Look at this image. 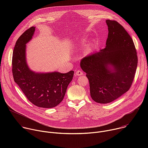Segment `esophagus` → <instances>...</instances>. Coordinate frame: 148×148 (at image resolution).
<instances>
[{
	"instance_id": "obj_1",
	"label": "esophagus",
	"mask_w": 148,
	"mask_h": 148,
	"mask_svg": "<svg viewBox=\"0 0 148 148\" xmlns=\"http://www.w3.org/2000/svg\"><path fill=\"white\" fill-rule=\"evenodd\" d=\"M76 75H77V76H79V75H83V73H82V71H81V70H78V71H77L76 72H75V74Z\"/></svg>"
}]
</instances>
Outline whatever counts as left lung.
<instances>
[{
	"mask_svg": "<svg viewBox=\"0 0 148 148\" xmlns=\"http://www.w3.org/2000/svg\"><path fill=\"white\" fill-rule=\"evenodd\" d=\"M106 47L83 58L81 69L89 80L90 95L96 102L107 103L127 92L138 66L133 40L119 23L107 20Z\"/></svg>",
	"mask_w": 148,
	"mask_h": 148,
	"instance_id": "8db88e82",
	"label": "left lung"
}]
</instances>
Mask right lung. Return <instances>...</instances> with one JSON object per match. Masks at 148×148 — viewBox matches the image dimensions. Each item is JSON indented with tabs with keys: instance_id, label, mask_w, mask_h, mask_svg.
Wrapping results in <instances>:
<instances>
[{
	"instance_id": "right-lung-1",
	"label": "right lung",
	"mask_w": 148,
	"mask_h": 148,
	"mask_svg": "<svg viewBox=\"0 0 148 148\" xmlns=\"http://www.w3.org/2000/svg\"><path fill=\"white\" fill-rule=\"evenodd\" d=\"M35 28L31 27L17 40L12 57V73L15 82L29 101L37 107L51 108L62 101L74 72L36 73L29 69L26 45L32 38Z\"/></svg>"
}]
</instances>
